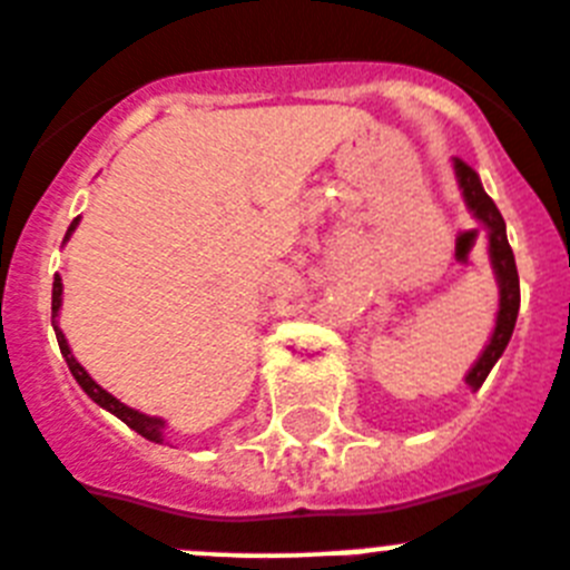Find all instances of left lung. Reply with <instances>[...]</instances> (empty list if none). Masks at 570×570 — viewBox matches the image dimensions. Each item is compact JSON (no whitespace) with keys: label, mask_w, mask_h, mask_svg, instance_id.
Masks as SVG:
<instances>
[{"label":"left lung","mask_w":570,"mask_h":570,"mask_svg":"<svg viewBox=\"0 0 570 570\" xmlns=\"http://www.w3.org/2000/svg\"><path fill=\"white\" fill-rule=\"evenodd\" d=\"M455 175H459V184L464 189V198L470 204V210L475 213L481 225L488 227L490 233V259H493V271L499 276V317H495V332L490 337L488 348L479 357L470 374H466V383L473 389H479L481 383L488 381L490 368L495 366V360L502 357V352L508 348L510 334H513V325H517L519 314V274H517V259H513V250H510L508 233H504V218L499 213V207L493 204V198L484 193L475 169L466 164V160L455 158Z\"/></svg>","instance_id":"obj_1"}]
</instances>
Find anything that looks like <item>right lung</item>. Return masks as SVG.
<instances>
[{"label":"right lung","mask_w":570,"mask_h":570,"mask_svg":"<svg viewBox=\"0 0 570 570\" xmlns=\"http://www.w3.org/2000/svg\"><path fill=\"white\" fill-rule=\"evenodd\" d=\"M77 222H80V218H75V222H71V227H68L66 238L71 236V230H75V227H77ZM60 296H62V279H60V276H53V291H51V311H53V314L60 311V303H62ZM53 332H57V343H60L62 357H66L68 368H71V374H75V381L82 386V392H86V395H89L95 403H100L104 410H109L111 415H118L126 426H132V430L138 432V435H144L146 441H155V444H160V441H164V432H160V430H164V421H160V417H149V415H140V412L129 410V406H124V403H120L118 397H111L109 392H106V389L97 386V383L89 377V372H86V368H82L80 363H77L75 354H71V348H68L66 334H62L60 328H57V325H53Z\"/></svg>","instance_id":"right-lung-1"}]
</instances>
